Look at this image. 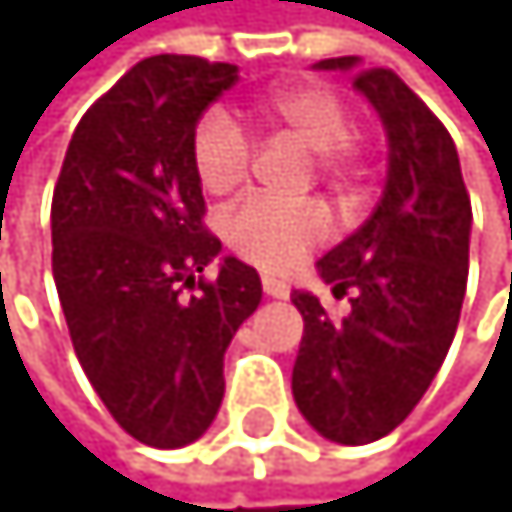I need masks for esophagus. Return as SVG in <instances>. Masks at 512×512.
<instances>
[{
	"mask_svg": "<svg viewBox=\"0 0 512 512\" xmlns=\"http://www.w3.org/2000/svg\"><path fill=\"white\" fill-rule=\"evenodd\" d=\"M262 291H266L269 298H288V285L275 275H262Z\"/></svg>",
	"mask_w": 512,
	"mask_h": 512,
	"instance_id": "34e87169",
	"label": "esophagus"
}]
</instances>
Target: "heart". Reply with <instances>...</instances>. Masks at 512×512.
Returning <instances> with one entry per match:
<instances>
[{
    "instance_id": "b5f03b06",
    "label": "heart",
    "mask_w": 512,
    "mask_h": 512,
    "mask_svg": "<svg viewBox=\"0 0 512 512\" xmlns=\"http://www.w3.org/2000/svg\"><path fill=\"white\" fill-rule=\"evenodd\" d=\"M250 111L262 124L311 150L320 179L333 182L336 189L356 185L362 150L356 134H349V108L336 92L317 82H291L262 92ZM192 166L205 192L221 198L234 195L250 179L253 140L224 108H211L192 134ZM224 237L240 259L266 272H282L330 237V217L317 201L250 198L224 221Z\"/></svg>"
}]
</instances>
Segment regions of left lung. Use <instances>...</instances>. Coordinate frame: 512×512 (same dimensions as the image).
Wrapping results in <instances>:
<instances>
[{
    "label": "left lung",
    "mask_w": 512,
    "mask_h": 512,
    "mask_svg": "<svg viewBox=\"0 0 512 512\" xmlns=\"http://www.w3.org/2000/svg\"><path fill=\"white\" fill-rule=\"evenodd\" d=\"M352 70L388 134V182L372 217L317 262L346 317H330L311 291L291 301L304 336L291 394L320 436L365 446L388 436L436 378L468 285L471 198L449 131L407 82L356 57L320 60Z\"/></svg>",
    "instance_id": "8db88e82"
}]
</instances>
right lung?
<instances>
[{
  "instance_id": "right-lung-1",
  "label": "right lung",
  "mask_w": 512,
  "mask_h": 512,
  "mask_svg": "<svg viewBox=\"0 0 512 512\" xmlns=\"http://www.w3.org/2000/svg\"><path fill=\"white\" fill-rule=\"evenodd\" d=\"M234 63L160 54L76 124L50 205L54 282L82 372L124 433L195 442L224 397V352L262 301L253 266L205 227L192 134Z\"/></svg>"
}]
</instances>
